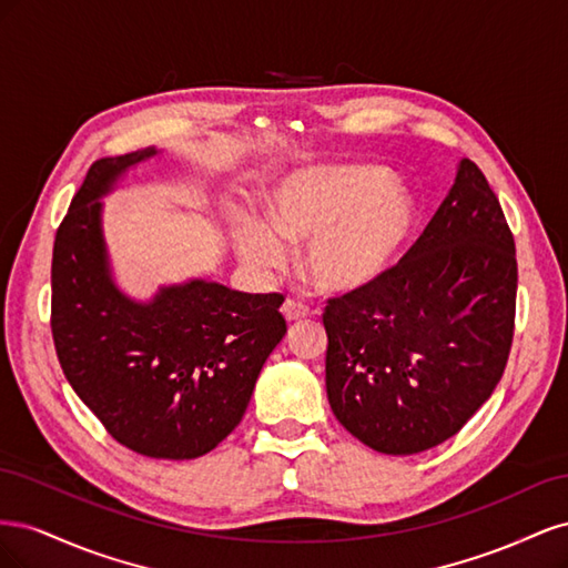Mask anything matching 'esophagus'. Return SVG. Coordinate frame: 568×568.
Returning <instances> with one entry per match:
<instances>
[{
	"mask_svg": "<svg viewBox=\"0 0 568 568\" xmlns=\"http://www.w3.org/2000/svg\"><path fill=\"white\" fill-rule=\"evenodd\" d=\"M282 315L286 322H298V320H305L307 315H311V307L298 303V301H286L282 305Z\"/></svg>",
	"mask_w": 568,
	"mask_h": 568,
	"instance_id": "obj_1",
	"label": "esophagus"
}]
</instances>
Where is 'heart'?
Here are the masks:
<instances>
[{"mask_svg": "<svg viewBox=\"0 0 568 568\" xmlns=\"http://www.w3.org/2000/svg\"><path fill=\"white\" fill-rule=\"evenodd\" d=\"M417 227V205L376 165H315L272 196V222L244 213L236 244L255 272L282 270L305 246L301 270L322 294H359L398 263Z\"/></svg>", "mask_w": 568, "mask_h": 568, "instance_id": "1", "label": "heart"}]
</instances>
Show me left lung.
<instances>
[{
    "instance_id": "left-lung-1",
    "label": "left lung",
    "mask_w": 568,
    "mask_h": 568,
    "mask_svg": "<svg viewBox=\"0 0 568 568\" xmlns=\"http://www.w3.org/2000/svg\"><path fill=\"white\" fill-rule=\"evenodd\" d=\"M514 307V236L484 173L462 159L403 261L326 305V398L336 419L384 455L453 438L500 382Z\"/></svg>"
}]
</instances>
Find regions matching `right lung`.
I'll return each mask as SVG.
<instances>
[{
    "instance_id": "right-lung-1",
    "label": "right lung",
    "mask_w": 568,
    "mask_h": 568,
    "mask_svg": "<svg viewBox=\"0 0 568 568\" xmlns=\"http://www.w3.org/2000/svg\"><path fill=\"white\" fill-rule=\"evenodd\" d=\"M159 153L146 146L90 168L57 232L51 334L68 384L120 445L153 459H194L242 422L286 334L284 296L189 280L134 301L115 284L101 199Z\"/></svg>"
}]
</instances>
